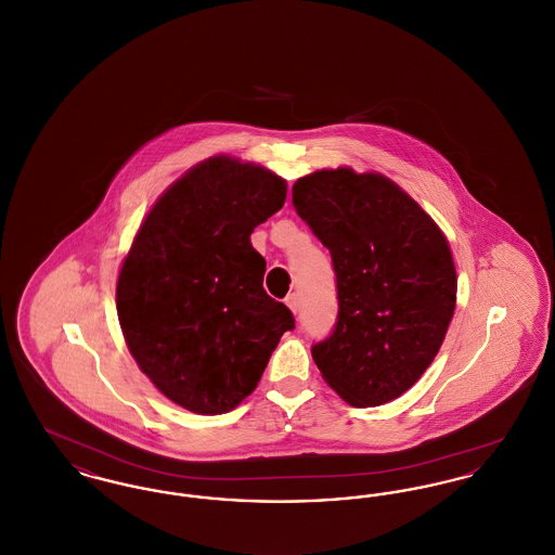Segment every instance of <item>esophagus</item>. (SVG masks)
Listing matches in <instances>:
<instances>
[{"mask_svg": "<svg viewBox=\"0 0 555 555\" xmlns=\"http://www.w3.org/2000/svg\"><path fill=\"white\" fill-rule=\"evenodd\" d=\"M285 304L289 306V310L293 314H297V312H299V295H297V293H291V295H287Z\"/></svg>", "mask_w": 555, "mask_h": 555, "instance_id": "obj_1", "label": "esophagus"}]
</instances>
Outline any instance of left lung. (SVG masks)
Listing matches in <instances>:
<instances>
[{"mask_svg": "<svg viewBox=\"0 0 555 555\" xmlns=\"http://www.w3.org/2000/svg\"><path fill=\"white\" fill-rule=\"evenodd\" d=\"M293 206L333 258L339 312L312 345L322 378L349 405L405 393L435 360L457 276L435 220L383 175L351 168L297 179Z\"/></svg>", "mask_w": 555, "mask_h": 555, "instance_id": "1", "label": "left lung"}]
</instances>
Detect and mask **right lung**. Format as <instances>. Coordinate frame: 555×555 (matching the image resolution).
Listing matches in <instances>:
<instances>
[{"label":"right lung","instance_id":"1","mask_svg":"<svg viewBox=\"0 0 555 555\" xmlns=\"http://www.w3.org/2000/svg\"><path fill=\"white\" fill-rule=\"evenodd\" d=\"M287 197L262 166L214 156L168 186L125 258L116 310L132 358L159 391L195 414H224L249 396L289 308L264 287L251 233Z\"/></svg>","mask_w":555,"mask_h":555}]
</instances>
